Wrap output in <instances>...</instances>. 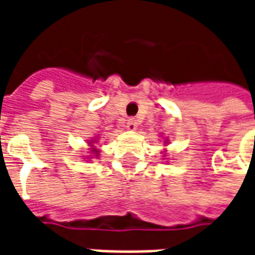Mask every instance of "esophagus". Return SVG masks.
<instances>
[{
	"label": "esophagus",
	"instance_id": "obj_1",
	"mask_svg": "<svg viewBox=\"0 0 255 255\" xmlns=\"http://www.w3.org/2000/svg\"><path fill=\"white\" fill-rule=\"evenodd\" d=\"M136 126H138V122L133 119V117H129L127 120V128L128 129H135L136 128Z\"/></svg>",
	"mask_w": 255,
	"mask_h": 255
}]
</instances>
